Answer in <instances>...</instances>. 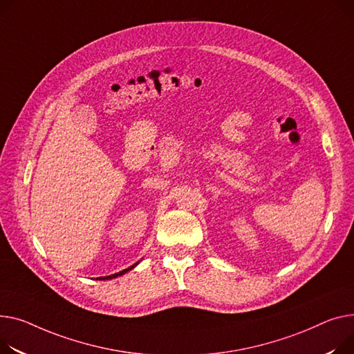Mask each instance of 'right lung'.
I'll return each mask as SVG.
<instances>
[{
    "label": "right lung",
    "mask_w": 354,
    "mask_h": 354,
    "mask_svg": "<svg viewBox=\"0 0 354 354\" xmlns=\"http://www.w3.org/2000/svg\"><path fill=\"white\" fill-rule=\"evenodd\" d=\"M139 262H136L135 265H132V266H129L128 269H124V270H121V272H118V273H113V274H109V276H104V277H98L100 280H108V279H113V277H118V276H122V274H125L127 272H129V270H132L136 265H138Z\"/></svg>",
    "instance_id": "right-lung-1"
}]
</instances>
